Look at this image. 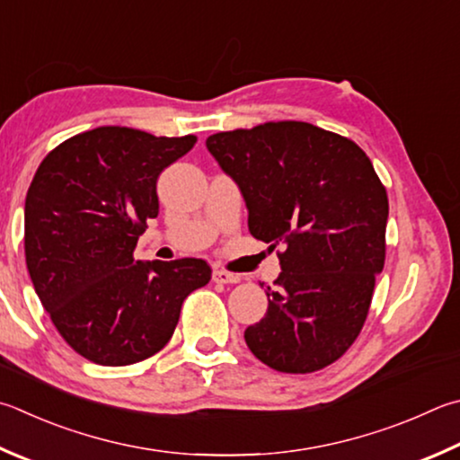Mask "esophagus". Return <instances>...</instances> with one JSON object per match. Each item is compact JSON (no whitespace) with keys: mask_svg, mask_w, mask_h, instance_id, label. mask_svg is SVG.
Masks as SVG:
<instances>
[{"mask_svg":"<svg viewBox=\"0 0 460 460\" xmlns=\"http://www.w3.org/2000/svg\"><path fill=\"white\" fill-rule=\"evenodd\" d=\"M213 281L215 283H237L239 275L231 273V271H225V270H215L213 271Z\"/></svg>","mask_w":460,"mask_h":460,"instance_id":"34e87169","label":"esophagus"}]
</instances>
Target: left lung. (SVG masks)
I'll use <instances>...</instances> for the list:
<instances>
[{
  "instance_id": "1",
  "label": "left lung",
  "mask_w": 460,
  "mask_h": 460,
  "mask_svg": "<svg viewBox=\"0 0 460 460\" xmlns=\"http://www.w3.org/2000/svg\"><path fill=\"white\" fill-rule=\"evenodd\" d=\"M207 148L243 193L252 235L279 247L281 275L245 330L249 349L288 374L333 364L362 332L386 257L388 195L370 158L297 120L217 132Z\"/></svg>"
}]
</instances>
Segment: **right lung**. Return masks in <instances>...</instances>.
<instances>
[{
  "label": "right lung",
  "instance_id": "1",
  "mask_svg": "<svg viewBox=\"0 0 460 460\" xmlns=\"http://www.w3.org/2000/svg\"><path fill=\"white\" fill-rule=\"evenodd\" d=\"M195 135L98 127L64 140L26 197V265L41 305L74 352L100 366L143 362L166 346L190 291L211 279L203 259L135 261L158 215L156 179Z\"/></svg>",
  "mask_w": 460,
  "mask_h": 460
}]
</instances>
